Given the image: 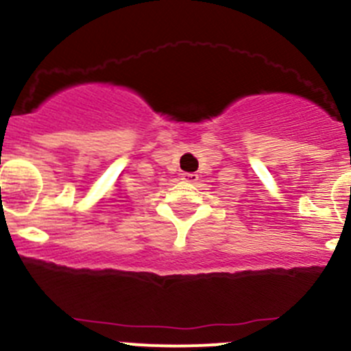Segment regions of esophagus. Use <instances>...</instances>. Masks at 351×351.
Here are the masks:
<instances>
[{"label": "esophagus", "instance_id": "1", "mask_svg": "<svg viewBox=\"0 0 351 351\" xmlns=\"http://www.w3.org/2000/svg\"><path fill=\"white\" fill-rule=\"evenodd\" d=\"M180 179L186 180V182H196L197 174H194V172H184V174L180 176Z\"/></svg>", "mask_w": 351, "mask_h": 351}]
</instances>
